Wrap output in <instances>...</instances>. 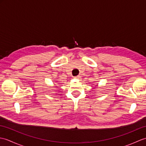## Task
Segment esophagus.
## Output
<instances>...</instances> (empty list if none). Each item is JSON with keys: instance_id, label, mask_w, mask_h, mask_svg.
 <instances>
[{"instance_id": "34e87169", "label": "esophagus", "mask_w": 146, "mask_h": 146, "mask_svg": "<svg viewBox=\"0 0 146 146\" xmlns=\"http://www.w3.org/2000/svg\"><path fill=\"white\" fill-rule=\"evenodd\" d=\"M75 78H76V79H80V78H81V76H80V75H78V76H75Z\"/></svg>"}]
</instances>
